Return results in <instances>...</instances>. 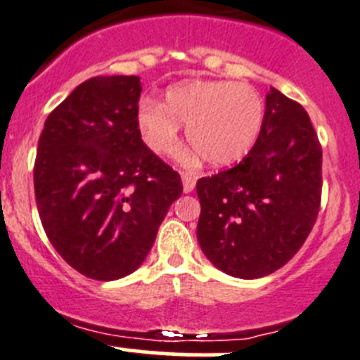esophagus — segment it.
<instances>
[{
	"instance_id": "1",
	"label": "esophagus",
	"mask_w": 360,
	"mask_h": 360,
	"mask_svg": "<svg viewBox=\"0 0 360 360\" xmlns=\"http://www.w3.org/2000/svg\"><path fill=\"white\" fill-rule=\"evenodd\" d=\"M181 181H184V192H192L195 185V175L192 173H181Z\"/></svg>"
}]
</instances>
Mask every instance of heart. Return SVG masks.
I'll return each instance as SVG.
<instances>
[{
	"mask_svg": "<svg viewBox=\"0 0 360 360\" xmlns=\"http://www.w3.org/2000/svg\"><path fill=\"white\" fill-rule=\"evenodd\" d=\"M262 96L248 84L227 80H188L166 91L165 105L145 98L138 105V127L154 152L180 150V124L188 143L213 166L240 161L259 138L264 124Z\"/></svg>",
	"mask_w": 360,
	"mask_h": 360,
	"instance_id": "heart-1",
	"label": "heart"
}]
</instances>
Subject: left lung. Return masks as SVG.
Masks as SVG:
<instances>
[{"mask_svg":"<svg viewBox=\"0 0 360 360\" xmlns=\"http://www.w3.org/2000/svg\"><path fill=\"white\" fill-rule=\"evenodd\" d=\"M198 241L220 271L261 278L285 266L315 226L322 147L308 113L271 87L254 148L240 165L195 184Z\"/></svg>","mask_w":360,"mask_h":360,"instance_id":"obj_1","label":"left lung"}]
</instances>
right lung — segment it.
<instances>
[{"label":"right lung","mask_w":360,"mask_h":360,"mask_svg":"<svg viewBox=\"0 0 360 360\" xmlns=\"http://www.w3.org/2000/svg\"><path fill=\"white\" fill-rule=\"evenodd\" d=\"M140 78L94 77L45 120L34 159V198L52 247L92 280L122 278L145 261L179 173L141 140Z\"/></svg>","instance_id":"add662e5"}]
</instances>
